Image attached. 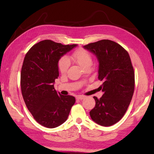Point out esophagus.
<instances>
[{
  "mask_svg": "<svg viewBox=\"0 0 154 154\" xmlns=\"http://www.w3.org/2000/svg\"><path fill=\"white\" fill-rule=\"evenodd\" d=\"M84 99H85V97H83V96H79L77 97V99H78V100H83Z\"/></svg>",
  "mask_w": 154,
  "mask_h": 154,
  "instance_id": "1",
  "label": "esophagus"
}]
</instances>
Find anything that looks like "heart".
<instances>
[{
	"instance_id": "b5f03b06",
	"label": "heart",
	"mask_w": 154,
	"mask_h": 154,
	"mask_svg": "<svg viewBox=\"0 0 154 154\" xmlns=\"http://www.w3.org/2000/svg\"><path fill=\"white\" fill-rule=\"evenodd\" d=\"M71 59L84 69L91 67L93 60L91 54L84 49H78L72 54ZM70 65V61L67 57H61L58 63L59 70L61 73H65Z\"/></svg>"
}]
</instances>
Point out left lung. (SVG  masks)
I'll use <instances>...</instances> for the list:
<instances>
[{
    "instance_id": "left-lung-1",
    "label": "left lung",
    "mask_w": 154,
    "mask_h": 154,
    "mask_svg": "<svg viewBox=\"0 0 154 154\" xmlns=\"http://www.w3.org/2000/svg\"><path fill=\"white\" fill-rule=\"evenodd\" d=\"M83 48L95 55L99 62L98 78L103 81L100 87L103 94L95 100L90 111L94 122L110 126L126 113L134 91V71L127 51L119 44L102 40L84 45Z\"/></svg>"
}]
</instances>
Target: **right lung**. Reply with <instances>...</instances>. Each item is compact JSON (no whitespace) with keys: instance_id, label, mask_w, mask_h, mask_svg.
I'll use <instances>...</instances> for the list:
<instances>
[{"instance_id":"add662e5","label":"right lung","mask_w":154,"mask_h":154,"mask_svg":"<svg viewBox=\"0 0 154 154\" xmlns=\"http://www.w3.org/2000/svg\"><path fill=\"white\" fill-rule=\"evenodd\" d=\"M77 46L45 40L33 45L24 57L20 76L23 99L34 119L49 128L64 123L75 103L74 97L57 92L54 83L59 61Z\"/></svg>"}]
</instances>
